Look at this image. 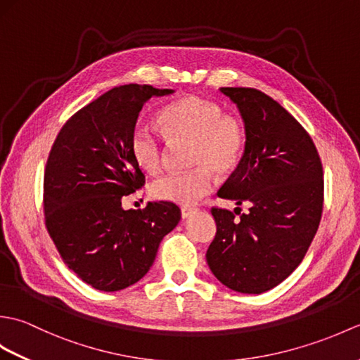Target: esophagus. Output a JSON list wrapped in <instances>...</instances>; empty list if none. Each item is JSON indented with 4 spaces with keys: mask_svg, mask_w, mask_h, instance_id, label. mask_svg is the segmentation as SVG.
<instances>
[{
    "mask_svg": "<svg viewBox=\"0 0 360 360\" xmlns=\"http://www.w3.org/2000/svg\"><path fill=\"white\" fill-rule=\"evenodd\" d=\"M193 213H196V209H192V207H182L181 209V215H182V219H187L193 215Z\"/></svg>",
    "mask_w": 360,
    "mask_h": 360,
    "instance_id": "1",
    "label": "esophagus"
}]
</instances>
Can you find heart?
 <instances>
[{
  "instance_id": "obj_1",
  "label": "heart",
  "mask_w": 360,
  "mask_h": 360,
  "mask_svg": "<svg viewBox=\"0 0 360 360\" xmlns=\"http://www.w3.org/2000/svg\"><path fill=\"white\" fill-rule=\"evenodd\" d=\"M160 120L172 136L192 141L193 170L167 173L153 182L151 193L158 200L193 205L213 188V172L226 174L238 165L244 148V131L233 117L223 116L218 105L187 96L168 103ZM129 150L145 172L156 173L162 165V142L156 129L137 122L129 136Z\"/></svg>"
}]
</instances>
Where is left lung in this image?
<instances>
[{
    "instance_id": "obj_1",
    "label": "left lung",
    "mask_w": 360,
    "mask_h": 360,
    "mask_svg": "<svg viewBox=\"0 0 360 360\" xmlns=\"http://www.w3.org/2000/svg\"><path fill=\"white\" fill-rule=\"evenodd\" d=\"M236 105L244 151L223 200L249 202L248 213L212 209L217 235L205 254L229 289L262 294L292 274L307 254L323 209V172L316 145L290 114L254 88H219Z\"/></svg>"
}]
</instances>
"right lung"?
<instances>
[{
  "label": "right lung",
  "mask_w": 360,
  "mask_h": 360,
  "mask_svg": "<svg viewBox=\"0 0 360 360\" xmlns=\"http://www.w3.org/2000/svg\"><path fill=\"white\" fill-rule=\"evenodd\" d=\"M173 89L117 86L66 122L44 170L46 227L65 264L94 289L114 292L139 281L159 244L178 226L176 204L122 207L145 182L129 150L142 106Z\"/></svg>",
  "instance_id": "obj_1"
}]
</instances>
